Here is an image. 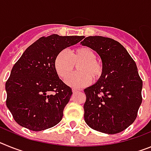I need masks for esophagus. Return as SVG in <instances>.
<instances>
[{
	"label": "esophagus",
	"instance_id": "obj_1",
	"mask_svg": "<svg viewBox=\"0 0 151 151\" xmlns=\"http://www.w3.org/2000/svg\"><path fill=\"white\" fill-rule=\"evenodd\" d=\"M81 90H79V89H77V88H73V91L74 92V93H76V92H78V91H80Z\"/></svg>",
	"mask_w": 151,
	"mask_h": 151
}]
</instances>
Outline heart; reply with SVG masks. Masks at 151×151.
I'll return each mask as SVG.
<instances>
[{"instance_id": "b5f03b06", "label": "heart", "mask_w": 151, "mask_h": 151, "mask_svg": "<svg viewBox=\"0 0 151 151\" xmlns=\"http://www.w3.org/2000/svg\"><path fill=\"white\" fill-rule=\"evenodd\" d=\"M77 66L78 73L68 80L67 83L75 88H82L88 85L91 80L101 79L104 68L102 63L96 59V54L88 47H78L67 52H60L54 60V68L57 75L66 81L74 72Z\"/></svg>"}]
</instances>
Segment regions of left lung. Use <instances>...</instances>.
<instances>
[{"label":"left lung","instance_id":"8db88e82","mask_svg":"<svg viewBox=\"0 0 151 151\" xmlns=\"http://www.w3.org/2000/svg\"><path fill=\"white\" fill-rule=\"evenodd\" d=\"M101 57L104 71L101 79L84 90V118L89 127L116 134L135 120L142 102V80L135 62L119 42L89 36L81 42Z\"/></svg>","mask_w":151,"mask_h":151}]
</instances>
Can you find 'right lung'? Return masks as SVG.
Instances as JSON below:
<instances>
[{
    "label": "right lung",
    "mask_w": 151,
    "mask_h": 151,
    "mask_svg": "<svg viewBox=\"0 0 151 151\" xmlns=\"http://www.w3.org/2000/svg\"><path fill=\"white\" fill-rule=\"evenodd\" d=\"M83 38L44 36L31 45L14 64L5 85L6 104L19 125L38 132L60 122L73 91L60 79L54 60L63 49Z\"/></svg>",
    "instance_id": "1"
}]
</instances>
